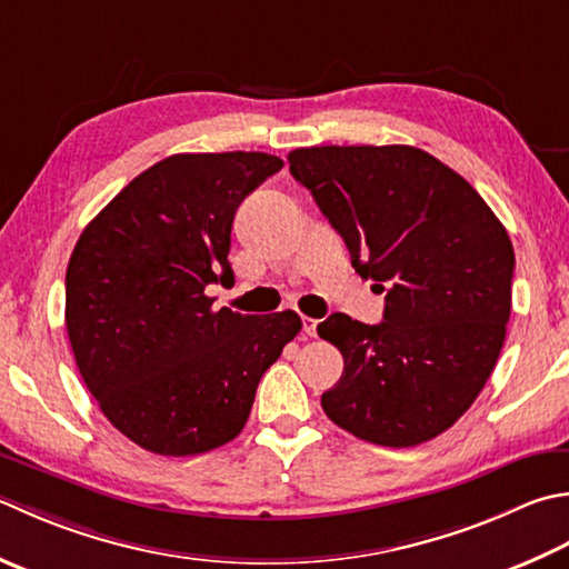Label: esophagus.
Listing matches in <instances>:
<instances>
[{"label":"esophagus","instance_id":"1","mask_svg":"<svg viewBox=\"0 0 569 569\" xmlns=\"http://www.w3.org/2000/svg\"><path fill=\"white\" fill-rule=\"evenodd\" d=\"M318 318H303V330H306V336H310V338H316V332H318Z\"/></svg>","mask_w":569,"mask_h":569}]
</instances>
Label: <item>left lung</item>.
Segmentation results:
<instances>
[{"label": "left lung", "mask_w": 569, "mask_h": 569, "mask_svg": "<svg viewBox=\"0 0 569 569\" xmlns=\"http://www.w3.org/2000/svg\"><path fill=\"white\" fill-rule=\"evenodd\" d=\"M291 174L385 296L380 326L332 313L318 336L345 370L326 415L380 447H417L453 427L491 377L510 318L516 253L459 172L411 144L288 152Z\"/></svg>", "instance_id": "obj_1"}]
</instances>
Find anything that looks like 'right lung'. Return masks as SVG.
Returning a JSON list of instances; mask_svg holds the SVG:
<instances>
[{
  "label": "right lung",
  "mask_w": 569,
  "mask_h": 569,
  "mask_svg": "<svg viewBox=\"0 0 569 569\" xmlns=\"http://www.w3.org/2000/svg\"><path fill=\"white\" fill-rule=\"evenodd\" d=\"M283 160L182 152L138 174L76 241L66 330L86 387L144 451L197 456L247 425L263 372L300 332L293 310H214L209 283H233L239 204Z\"/></svg>",
  "instance_id": "1"
}]
</instances>
